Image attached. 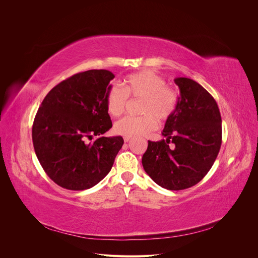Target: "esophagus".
Listing matches in <instances>:
<instances>
[{"label": "esophagus", "instance_id": "1", "mask_svg": "<svg viewBox=\"0 0 258 258\" xmlns=\"http://www.w3.org/2000/svg\"><path fill=\"white\" fill-rule=\"evenodd\" d=\"M131 139H132V137H123V141L124 142H128Z\"/></svg>", "mask_w": 258, "mask_h": 258}]
</instances>
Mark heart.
<instances>
[{"instance_id": "obj_1", "label": "heart", "mask_w": 258, "mask_h": 258, "mask_svg": "<svg viewBox=\"0 0 258 258\" xmlns=\"http://www.w3.org/2000/svg\"><path fill=\"white\" fill-rule=\"evenodd\" d=\"M128 97L142 99L140 117L126 116L114 124L116 134L124 137L146 135L157 126L158 120L167 119L177 105V93L165 86V81L153 71L145 70L126 77L122 88L110 89L106 98L107 111L113 117L120 116L125 110Z\"/></svg>"}]
</instances>
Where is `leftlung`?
I'll use <instances>...</instances> for the list:
<instances>
[{
	"label": "left lung",
	"instance_id": "obj_1",
	"mask_svg": "<svg viewBox=\"0 0 258 258\" xmlns=\"http://www.w3.org/2000/svg\"><path fill=\"white\" fill-rule=\"evenodd\" d=\"M179 97L162 136L148 141L145 171L160 187L178 191L198 183L210 170L222 145V117L213 97L198 83L176 78Z\"/></svg>",
	"mask_w": 258,
	"mask_h": 258
}]
</instances>
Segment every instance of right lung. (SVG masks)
I'll return each mask as SVG.
<instances>
[{
  "label": "right lung",
  "instance_id": "1",
  "mask_svg": "<svg viewBox=\"0 0 258 258\" xmlns=\"http://www.w3.org/2000/svg\"><path fill=\"white\" fill-rule=\"evenodd\" d=\"M114 75L105 69L77 73L54 87L32 124L33 148L42 167L58 186L82 191L111 170L122 137H103L112 127L106 98ZM98 135L92 143L87 139Z\"/></svg>",
  "mask_w": 258,
  "mask_h": 258
}]
</instances>
